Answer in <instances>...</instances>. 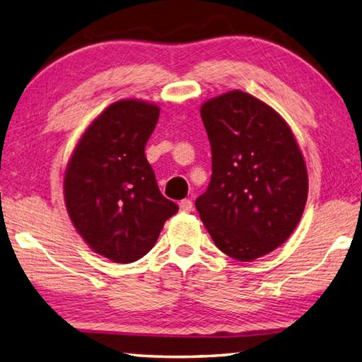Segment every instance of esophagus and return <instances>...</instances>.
<instances>
[{"label": "esophagus", "instance_id": "34e87169", "mask_svg": "<svg viewBox=\"0 0 362 362\" xmlns=\"http://www.w3.org/2000/svg\"><path fill=\"white\" fill-rule=\"evenodd\" d=\"M179 207H180V212H183V214H188V212H192V209H193V202L189 201V199H183V201H180V202H179Z\"/></svg>", "mask_w": 362, "mask_h": 362}]
</instances>
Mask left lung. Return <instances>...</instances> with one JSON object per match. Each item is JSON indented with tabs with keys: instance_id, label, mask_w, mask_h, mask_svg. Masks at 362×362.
<instances>
[{
	"instance_id": "8db88e82",
	"label": "left lung",
	"mask_w": 362,
	"mask_h": 362,
	"mask_svg": "<svg viewBox=\"0 0 362 362\" xmlns=\"http://www.w3.org/2000/svg\"><path fill=\"white\" fill-rule=\"evenodd\" d=\"M201 118L212 177L194 206L223 253L238 261L261 258L290 238L304 212V156L284 118L245 91L206 101Z\"/></svg>"
}]
</instances>
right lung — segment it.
I'll return each mask as SVG.
<instances>
[{"mask_svg": "<svg viewBox=\"0 0 362 362\" xmlns=\"http://www.w3.org/2000/svg\"><path fill=\"white\" fill-rule=\"evenodd\" d=\"M160 107L122 100L98 115L64 170V202L95 253L128 264L148 253L179 206L161 194L146 158Z\"/></svg>", "mask_w": 362, "mask_h": 362, "instance_id": "1", "label": "right lung"}]
</instances>
